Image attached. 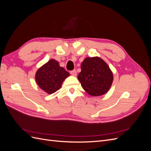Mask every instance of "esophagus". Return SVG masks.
I'll use <instances>...</instances> for the list:
<instances>
[{
  "instance_id": "1",
  "label": "esophagus",
  "mask_w": 151,
  "mask_h": 151,
  "mask_svg": "<svg viewBox=\"0 0 151 151\" xmlns=\"http://www.w3.org/2000/svg\"><path fill=\"white\" fill-rule=\"evenodd\" d=\"M70 74H71L72 76H76L77 75V72H76V70H73L70 71Z\"/></svg>"
}]
</instances>
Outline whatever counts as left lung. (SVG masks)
<instances>
[{
    "label": "left lung",
    "instance_id": "1",
    "mask_svg": "<svg viewBox=\"0 0 151 151\" xmlns=\"http://www.w3.org/2000/svg\"><path fill=\"white\" fill-rule=\"evenodd\" d=\"M78 80L83 88L93 96H101L110 88L113 77L109 67L99 57L86 58L81 64Z\"/></svg>",
    "mask_w": 151,
    "mask_h": 151
}]
</instances>
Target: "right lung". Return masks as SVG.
Masks as SVG:
<instances>
[{
	"label": "right lung",
	"instance_id": "1",
	"mask_svg": "<svg viewBox=\"0 0 151 151\" xmlns=\"http://www.w3.org/2000/svg\"><path fill=\"white\" fill-rule=\"evenodd\" d=\"M68 76L69 73L60 67L57 61L52 59L36 72V81L40 88L52 94L60 88L63 81Z\"/></svg>",
	"mask_w": 151,
	"mask_h": 151
}]
</instances>
